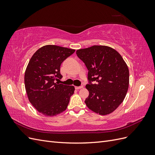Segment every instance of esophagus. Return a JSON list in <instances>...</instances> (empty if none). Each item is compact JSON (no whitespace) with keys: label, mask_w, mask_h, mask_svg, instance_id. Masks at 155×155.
I'll use <instances>...</instances> for the list:
<instances>
[{"label":"esophagus","mask_w":155,"mask_h":155,"mask_svg":"<svg viewBox=\"0 0 155 155\" xmlns=\"http://www.w3.org/2000/svg\"><path fill=\"white\" fill-rule=\"evenodd\" d=\"M83 87V86H79V87H75V88L76 89H77V90H78V89H81V88H82Z\"/></svg>","instance_id":"1"}]
</instances>
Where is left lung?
<instances>
[{
  "label": "left lung",
  "mask_w": 155,
  "mask_h": 155,
  "mask_svg": "<svg viewBox=\"0 0 155 155\" xmlns=\"http://www.w3.org/2000/svg\"><path fill=\"white\" fill-rule=\"evenodd\" d=\"M88 70L89 92L86 105L96 113L107 115L123 102L129 84L127 65L121 55L109 46L94 45L76 51ZM95 83L92 84V82Z\"/></svg>",
  "instance_id": "8db88e82"
}]
</instances>
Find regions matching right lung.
Wrapping results in <instances>:
<instances>
[{
    "label": "right lung",
    "mask_w": 155,
    "mask_h": 155,
    "mask_svg": "<svg viewBox=\"0 0 155 155\" xmlns=\"http://www.w3.org/2000/svg\"><path fill=\"white\" fill-rule=\"evenodd\" d=\"M75 50L46 45L32 55L25 74V88L31 105L46 116H56L67 109L74 86L57 82L63 78L61 63Z\"/></svg>",
    "instance_id": "1"
}]
</instances>
